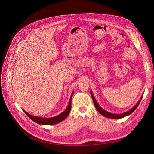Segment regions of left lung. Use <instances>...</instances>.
I'll return each mask as SVG.
<instances>
[{
	"instance_id": "left-lung-1",
	"label": "left lung",
	"mask_w": 154,
	"mask_h": 154,
	"mask_svg": "<svg viewBox=\"0 0 154 154\" xmlns=\"http://www.w3.org/2000/svg\"><path fill=\"white\" fill-rule=\"evenodd\" d=\"M91 93V97H92V99L93 100V102H94V106L96 107V108L97 109V110L102 115H103V116L105 117H106V118H112V119H120V118H124L126 116H128L129 115H130L131 113H132L135 109H137V108L138 106L140 103V101L142 99V97H143V96L142 97H141V99H140V100L138 101V102L137 103V105H135L132 108L130 109L129 111L125 112V113H122V114H113V113H109L105 110H104V109L103 108H102L97 103V102H96L93 93H92V91H90Z\"/></svg>"
}]
</instances>
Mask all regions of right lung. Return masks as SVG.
<instances>
[{
	"instance_id": "obj_1",
	"label": "right lung",
	"mask_w": 154,
	"mask_h": 154,
	"mask_svg": "<svg viewBox=\"0 0 154 154\" xmlns=\"http://www.w3.org/2000/svg\"><path fill=\"white\" fill-rule=\"evenodd\" d=\"M72 95H73V93H72V95L71 96V98H70V100H69V104H68L66 109L63 113H61L59 115L53 117V118H40V117L34 116L31 115L29 113H27L26 111L24 110V109H23V110L25 112V113L28 116V117L29 118H30L32 121H33L34 122H35L38 124H43V125L55 124H57V123L60 122L62 121H63L69 115V113L71 111V99H72Z\"/></svg>"
}]
</instances>
